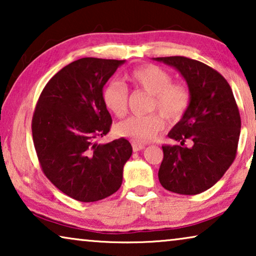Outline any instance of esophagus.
Masks as SVG:
<instances>
[{"label": "esophagus", "instance_id": "1", "mask_svg": "<svg viewBox=\"0 0 256 256\" xmlns=\"http://www.w3.org/2000/svg\"><path fill=\"white\" fill-rule=\"evenodd\" d=\"M132 150L134 152H140V150H143L146 148V146L143 144H140V143H136V142H132Z\"/></svg>", "mask_w": 256, "mask_h": 256}]
</instances>
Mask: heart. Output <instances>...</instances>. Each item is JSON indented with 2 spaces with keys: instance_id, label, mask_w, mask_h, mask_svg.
<instances>
[{
  "instance_id": "b5f03b06",
  "label": "heart",
  "mask_w": 256,
  "mask_h": 256,
  "mask_svg": "<svg viewBox=\"0 0 256 256\" xmlns=\"http://www.w3.org/2000/svg\"><path fill=\"white\" fill-rule=\"evenodd\" d=\"M128 79L136 88L152 96L148 110L158 112L169 124L180 121L190 107L191 93L188 87L172 82L170 73L160 66H141L132 71ZM102 101L110 114L115 118H124L128 110L127 87L118 82H108L102 90ZM162 117L158 114L130 116L115 126V132L140 144L146 143L163 129Z\"/></svg>"
}]
</instances>
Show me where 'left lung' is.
<instances>
[{
	"label": "left lung",
	"mask_w": 256,
	"mask_h": 256,
	"mask_svg": "<svg viewBox=\"0 0 256 256\" xmlns=\"http://www.w3.org/2000/svg\"><path fill=\"white\" fill-rule=\"evenodd\" d=\"M155 60L176 68L191 93L188 112L168 134L180 144L162 146L160 183L174 194H202L236 160L241 128L239 108L227 80L204 62L180 56Z\"/></svg>",
	"instance_id": "obj_1"
}]
</instances>
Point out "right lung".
<instances>
[{"instance_id":"right-lung-1","label":"right lung","mask_w":256,"mask_h":256,"mask_svg":"<svg viewBox=\"0 0 256 256\" xmlns=\"http://www.w3.org/2000/svg\"><path fill=\"white\" fill-rule=\"evenodd\" d=\"M122 64L82 58L66 65L48 80L34 110L31 127L42 170L78 202H98L116 192L132 156V144L124 138L98 143L112 124L104 86Z\"/></svg>"}]
</instances>
